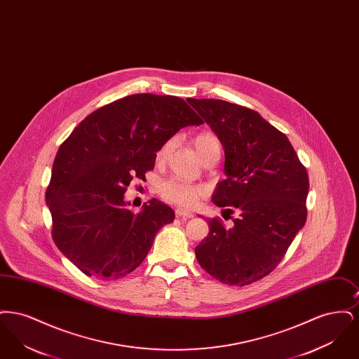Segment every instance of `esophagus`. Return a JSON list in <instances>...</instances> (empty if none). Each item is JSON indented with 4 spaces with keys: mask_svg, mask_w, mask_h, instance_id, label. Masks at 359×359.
Returning <instances> with one entry per match:
<instances>
[{
    "mask_svg": "<svg viewBox=\"0 0 359 359\" xmlns=\"http://www.w3.org/2000/svg\"><path fill=\"white\" fill-rule=\"evenodd\" d=\"M175 214H176L177 218H183V219H189V218L194 217V214H192L191 211L183 210V208H176V210H175Z\"/></svg>",
    "mask_w": 359,
    "mask_h": 359,
    "instance_id": "34e87169",
    "label": "esophagus"
}]
</instances>
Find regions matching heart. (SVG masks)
Wrapping results in <instances>:
<instances>
[{
    "mask_svg": "<svg viewBox=\"0 0 359 359\" xmlns=\"http://www.w3.org/2000/svg\"><path fill=\"white\" fill-rule=\"evenodd\" d=\"M173 145H175L173 138L167 140L161 145V148L156 154V158L158 163H165V160L171 154ZM194 145L196 148V152L205 163L214 154H221L219 140L212 133H201L194 137ZM160 192L163 199L167 201L168 203L183 205V207H194L205 198V188L201 184H195V183H189V182L172 177L161 184Z\"/></svg>",
    "mask_w": 359,
    "mask_h": 359,
    "instance_id": "heart-1",
    "label": "heart"
}]
</instances>
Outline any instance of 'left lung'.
Wrapping results in <instances>:
<instances>
[{
  "instance_id": "obj_1",
  "label": "left lung",
  "mask_w": 359,
  "mask_h": 359,
  "mask_svg": "<svg viewBox=\"0 0 359 359\" xmlns=\"http://www.w3.org/2000/svg\"><path fill=\"white\" fill-rule=\"evenodd\" d=\"M188 103L219 137L226 179L212 202L233 219H207L210 233L196 248L199 265L227 285H249L284 258L307 221L308 173L288 137L257 111L221 100Z\"/></svg>"
}]
</instances>
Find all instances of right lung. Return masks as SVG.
<instances>
[{
	"label": "right lung",
	"mask_w": 359,
	"mask_h": 359,
	"mask_svg": "<svg viewBox=\"0 0 359 359\" xmlns=\"http://www.w3.org/2000/svg\"><path fill=\"white\" fill-rule=\"evenodd\" d=\"M203 121L179 97L133 94L87 116L60 145L46 201L57 249L86 276L116 280L133 272L171 207L151 199L132 212L130 182L154 168L156 152L182 128Z\"/></svg>",
	"instance_id": "obj_1"
}]
</instances>
